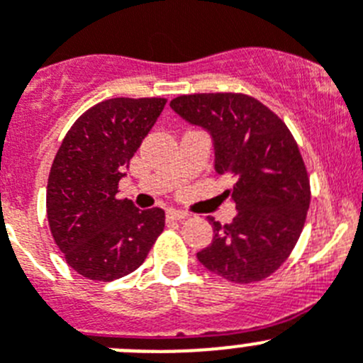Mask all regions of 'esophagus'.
Listing matches in <instances>:
<instances>
[{
    "label": "esophagus",
    "mask_w": 363,
    "mask_h": 363,
    "mask_svg": "<svg viewBox=\"0 0 363 363\" xmlns=\"http://www.w3.org/2000/svg\"><path fill=\"white\" fill-rule=\"evenodd\" d=\"M186 216H188V213L175 211V209H170V211L166 213V218H168V220H184Z\"/></svg>",
    "instance_id": "1"
}]
</instances>
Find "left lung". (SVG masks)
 <instances>
[{
  "label": "left lung",
  "instance_id": "1",
  "mask_svg": "<svg viewBox=\"0 0 363 363\" xmlns=\"http://www.w3.org/2000/svg\"><path fill=\"white\" fill-rule=\"evenodd\" d=\"M170 107L211 132L215 170L235 179L223 197L238 215L225 225L209 216L215 236L199 262L233 283L263 281L289 259L310 208V177L297 141L276 113L249 94H182Z\"/></svg>",
  "mask_w": 363,
  "mask_h": 363
}]
</instances>
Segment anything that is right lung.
<instances>
[{"label":"right lung","instance_id":"obj_1","mask_svg":"<svg viewBox=\"0 0 363 363\" xmlns=\"http://www.w3.org/2000/svg\"><path fill=\"white\" fill-rule=\"evenodd\" d=\"M166 98H111L71 125L53 159L46 215L67 265L93 281L134 272L164 229L161 208L118 199V182Z\"/></svg>","mask_w":363,"mask_h":363}]
</instances>
